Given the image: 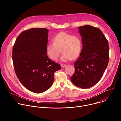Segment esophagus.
I'll list each match as a JSON object with an SVG mask.
<instances>
[{
	"label": "esophagus",
	"mask_w": 121,
	"mask_h": 121,
	"mask_svg": "<svg viewBox=\"0 0 121 121\" xmlns=\"http://www.w3.org/2000/svg\"><path fill=\"white\" fill-rule=\"evenodd\" d=\"M61 66L62 68H64L66 66V65L65 64H61Z\"/></svg>",
	"instance_id": "obj_1"
}]
</instances>
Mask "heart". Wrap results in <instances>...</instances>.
<instances>
[{
	"label": "heart",
	"mask_w": 121,
	"mask_h": 121,
	"mask_svg": "<svg viewBox=\"0 0 121 121\" xmlns=\"http://www.w3.org/2000/svg\"><path fill=\"white\" fill-rule=\"evenodd\" d=\"M53 41L48 43L45 48L46 54L51 59L56 60L61 54V50L63 53L61 57L62 62L75 59L80 54L82 41L78 36L61 31L53 37Z\"/></svg>",
	"instance_id": "heart-1"
}]
</instances>
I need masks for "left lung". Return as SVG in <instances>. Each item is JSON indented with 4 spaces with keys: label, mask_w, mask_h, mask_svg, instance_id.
I'll return each mask as SVG.
<instances>
[{
    "label": "left lung",
    "mask_w": 121,
    "mask_h": 121,
    "mask_svg": "<svg viewBox=\"0 0 121 121\" xmlns=\"http://www.w3.org/2000/svg\"><path fill=\"white\" fill-rule=\"evenodd\" d=\"M82 49L74 62L75 73L71 77L77 87L88 89L101 79L109 63L108 41L99 29L91 25L78 27Z\"/></svg>",
    "instance_id": "obj_1"
}]
</instances>
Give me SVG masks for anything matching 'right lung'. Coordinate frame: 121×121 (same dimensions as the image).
Returning a JSON list of instances; mask_svg holds the SVG:
<instances>
[{
  "instance_id": "1",
  "label": "right lung",
  "mask_w": 121,
  "mask_h": 121,
  "mask_svg": "<svg viewBox=\"0 0 121 121\" xmlns=\"http://www.w3.org/2000/svg\"><path fill=\"white\" fill-rule=\"evenodd\" d=\"M48 32L45 28H31L17 37L12 49L15 73L24 87L40 93L49 89L54 81V73L61 69L59 64L47 56Z\"/></svg>"
}]
</instances>
